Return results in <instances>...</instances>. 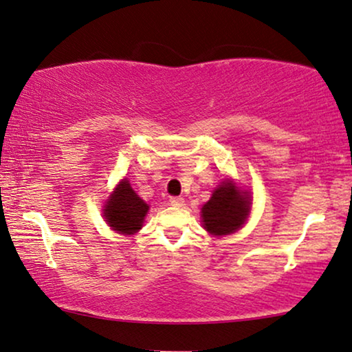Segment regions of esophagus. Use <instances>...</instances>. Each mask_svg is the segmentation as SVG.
I'll list each match as a JSON object with an SVG mask.
<instances>
[{"label": "esophagus", "mask_w": 352, "mask_h": 352, "mask_svg": "<svg viewBox=\"0 0 352 352\" xmlns=\"http://www.w3.org/2000/svg\"><path fill=\"white\" fill-rule=\"evenodd\" d=\"M170 205H173V206H182V205H184V199H182V197H171Z\"/></svg>", "instance_id": "34e87169"}]
</instances>
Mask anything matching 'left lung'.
I'll list each match as a JSON object with an SVG mask.
<instances>
[{
    "mask_svg": "<svg viewBox=\"0 0 352 352\" xmlns=\"http://www.w3.org/2000/svg\"><path fill=\"white\" fill-rule=\"evenodd\" d=\"M250 199L237 190L232 182H223L201 208L204 226L213 235H228L242 228L247 221Z\"/></svg>",
    "mask_w": 352,
    "mask_h": 352,
    "instance_id": "left-lung-1",
    "label": "left lung"
}]
</instances>
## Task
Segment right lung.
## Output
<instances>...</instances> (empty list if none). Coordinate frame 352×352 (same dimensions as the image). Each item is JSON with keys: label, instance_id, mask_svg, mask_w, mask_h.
<instances>
[{"label": "right lung", "instance_id": "add662e5", "mask_svg": "<svg viewBox=\"0 0 352 352\" xmlns=\"http://www.w3.org/2000/svg\"><path fill=\"white\" fill-rule=\"evenodd\" d=\"M147 210L148 205L139 199L129 182L122 181L105 205L104 216L113 230L131 235L142 228Z\"/></svg>", "mask_w": 352, "mask_h": 352}]
</instances>
